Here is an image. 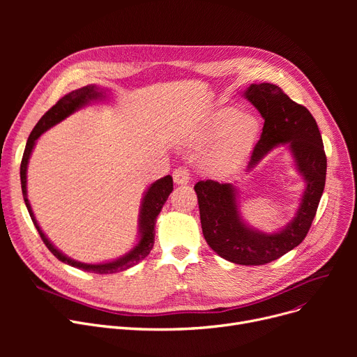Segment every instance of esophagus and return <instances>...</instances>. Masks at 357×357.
<instances>
[{
  "mask_svg": "<svg viewBox=\"0 0 357 357\" xmlns=\"http://www.w3.org/2000/svg\"><path fill=\"white\" fill-rule=\"evenodd\" d=\"M191 179V175L186 167H178L174 171V181L176 185H185Z\"/></svg>",
  "mask_w": 357,
  "mask_h": 357,
  "instance_id": "esophagus-1",
  "label": "esophagus"
}]
</instances>
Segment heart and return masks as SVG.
<instances>
[{
	"label": "heart",
	"instance_id": "heart-1",
	"mask_svg": "<svg viewBox=\"0 0 357 357\" xmlns=\"http://www.w3.org/2000/svg\"><path fill=\"white\" fill-rule=\"evenodd\" d=\"M260 135V123L252 114H240L236 108L214 111L195 130L197 142L207 143L218 140L211 163L215 167H227L245 156Z\"/></svg>",
	"mask_w": 357,
	"mask_h": 357
}]
</instances>
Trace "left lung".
Segmentation results:
<instances>
[{
    "label": "left lung",
    "mask_w": 357,
    "mask_h": 357,
    "mask_svg": "<svg viewBox=\"0 0 357 357\" xmlns=\"http://www.w3.org/2000/svg\"><path fill=\"white\" fill-rule=\"evenodd\" d=\"M243 97L265 120L246 171H253L275 147L287 144L296 171L305 182L294 218L276 233L259 231L241 218L234 185L211 179L195 183L202 234L208 246L233 264L256 266L279 259L305 238L324 191L327 158L311 112L292 101L278 85L252 84Z\"/></svg>",
    "instance_id": "8db88e82"
}]
</instances>
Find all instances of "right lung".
<instances>
[{
    "label": "right lung",
    "instance_id": "obj_1",
    "mask_svg": "<svg viewBox=\"0 0 357 357\" xmlns=\"http://www.w3.org/2000/svg\"><path fill=\"white\" fill-rule=\"evenodd\" d=\"M105 98H107V89H102V88H100L97 85H92V84L66 93L65 97H62L58 102H56L46 112V114L39 120V123H37L36 127L33 128V131L29 136V140H27V144H26V149H24V153H23V159H22V166H20L22 191H23V198H24V202H26V207L29 210V214L31 217L34 227L37 229V231H39L43 243L47 246V249L61 261H63V264H68L69 266L82 269L85 272L101 273V275L102 273H116V272L126 271L131 266H135L150 253V250L153 249L156 217L162 211V207H163V204L166 202L169 194L174 191L172 176L166 175V176L158 179L156 182H153L146 190V192L143 195V199H142L140 214H139V241L133 249H131L128 253H126L124 256H121L119 259H114V260H109V261H104V264H82V261L73 260V259L68 257L66 255H63L61 250L56 249L53 246V243L46 237L43 230L40 229L39 222H37V220L34 217V213L31 210L29 198H27V166H29V159L31 156V152H33V149L36 146L37 139H39L46 130H49L50 127L63 121L66 117L73 114L75 111L84 108L85 105H89L91 102L102 101Z\"/></svg>",
    "mask_w": 357,
    "mask_h": 357
}]
</instances>
